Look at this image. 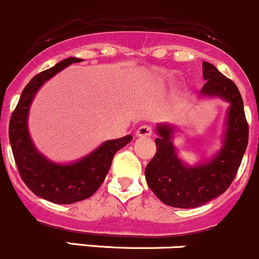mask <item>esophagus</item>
<instances>
[{"instance_id":"34e87169","label":"esophagus","mask_w":259,"mask_h":259,"mask_svg":"<svg viewBox=\"0 0 259 259\" xmlns=\"http://www.w3.org/2000/svg\"><path fill=\"white\" fill-rule=\"evenodd\" d=\"M151 134H152V127L150 125H141V126L137 130V137H140V138L151 137Z\"/></svg>"}]
</instances>
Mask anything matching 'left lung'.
Masks as SVG:
<instances>
[{
  "label": "left lung",
  "instance_id": "obj_1",
  "mask_svg": "<svg viewBox=\"0 0 259 259\" xmlns=\"http://www.w3.org/2000/svg\"><path fill=\"white\" fill-rule=\"evenodd\" d=\"M202 68L206 83L201 94L220 97L231 104L227 132L221 151L212 161L189 167L179 160L171 143L174 126H157L156 154L146 166L145 178L157 198L172 207H198L223 194L237 175L248 144V122L237 85L213 64L203 62Z\"/></svg>",
  "mask_w": 259,
  "mask_h": 259
}]
</instances>
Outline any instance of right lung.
<instances>
[{
	"label": "right lung",
	"instance_id": "right-lung-1",
	"mask_svg": "<svg viewBox=\"0 0 259 259\" xmlns=\"http://www.w3.org/2000/svg\"><path fill=\"white\" fill-rule=\"evenodd\" d=\"M81 61L83 59L70 57L34 75L22 92L8 129L11 148L21 179L33 194L59 205L74 203L91 197L104 181L115 152L133 140L132 135H126L105 141L88 156L69 165L51 162L36 150L27 129V116L34 95L39 87L56 73Z\"/></svg>",
	"mask_w": 259,
	"mask_h": 259
}]
</instances>
